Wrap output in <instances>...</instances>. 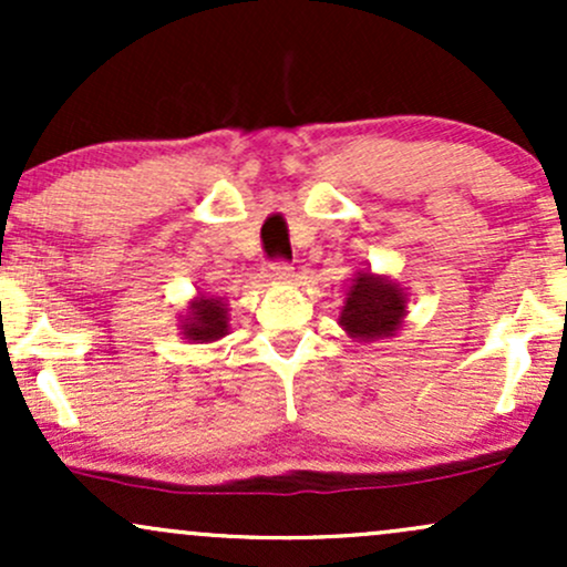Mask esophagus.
<instances>
[{"label":"esophagus","instance_id":"1","mask_svg":"<svg viewBox=\"0 0 567 567\" xmlns=\"http://www.w3.org/2000/svg\"><path fill=\"white\" fill-rule=\"evenodd\" d=\"M266 279H271V282H285V279L292 277V266L288 261H271L266 266Z\"/></svg>","mask_w":567,"mask_h":567}]
</instances>
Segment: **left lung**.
Instances as JSON below:
<instances>
[{
    "label": "left lung",
    "mask_w": 567,
    "mask_h": 567,
    "mask_svg": "<svg viewBox=\"0 0 567 567\" xmlns=\"http://www.w3.org/2000/svg\"><path fill=\"white\" fill-rule=\"evenodd\" d=\"M408 298L396 282L373 271H357L343 301L338 324L357 341H381L402 328Z\"/></svg>",
    "instance_id": "1"
}]
</instances>
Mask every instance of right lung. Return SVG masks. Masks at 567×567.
I'll use <instances>...</instances> for the list:
<instances>
[{
    "label": "right lung",
    "mask_w": 567,
    "mask_h": 567,
    "mask_svg": "<svg viewBox=\"0 0 567 567\" xmlns=\"http://www.w3.org/2000/svg\"><path fill=\"white\" fill-rule=\"evenodd\" d=\"M184 338L194 343H213L229 333V311L220 298L197 296L188 303L184 322H181Z\"/></svg>",
    "instance_id": "add662e5"
}]
</instances>
